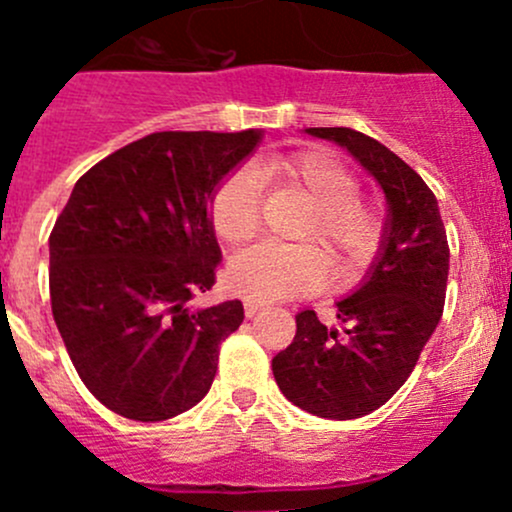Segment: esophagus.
Masks as SVG:
<instances>
[{"label":"esophagus","mask_w":512,"mask_h":512,"mask_svg":"<svg viewBox=\"0 0 512 512\" xmlns=\"http://www.w3.org/2000/svg\"><path fill=\"white\" fill-rule=\"evenodd\" d=\"M243 308H245V316H247V318H255L257 313H260L262 308H265V303H260V301H252V299H245Z\"/></svg>","instance_id":"esophagus-1"}]
</instances>
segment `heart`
Segmentation results:
<instances>
[{
    "instance_id": "heart-1",
    "label": "heart",
    "mask_w": 512,
    "mask_h": 512,
    "mask_svg": "<svg viewBox=\"0 0 512 512\" xmlns=\"http://www.w3.org/2000/svg\"><path fill=\"white\" fill-rule=\"evenodd\" d=\"M269 179L294 189L311 204V213L296 228V238L328 250L338 282H357L384 250L386 213L359 194L362 182L350 165L325 148L274 155L262 165ZM213 233L230 247L250 243L260 233L262 187L247 170L228 172L209 201ZM328 279V262L313 245H255L233 257L228 286L257 301H279L313 294Z\"/></svg>"
}]
</instances>
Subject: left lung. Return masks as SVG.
<instances>
[{"label":"left lung","mask_w":512,"mask_h":512,"mask_svg":"<svg viewBox=\"0 0 512 512\" xmlns=\"http://www.w3.org/2000/svg\"><path fill=\"white\" fill-rule=\"evenodd\" d=\"M306 133L335 140L374 174L389 201V233L367 282L338 301L340 328L301 311L272 372L301 411L352 420L384 406L418 364L445 308L449 245L432 189L386 145L352 128Z\"/></svg>","instance_id":"8db88e82"}]
</instances>
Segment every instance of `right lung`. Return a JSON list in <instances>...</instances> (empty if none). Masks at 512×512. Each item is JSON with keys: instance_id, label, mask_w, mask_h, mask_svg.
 Instances as JSON below:
<instances>
[{"instance_id": "add662e5", "label": "right lung", "mask_w": 512, "mask_h": 512, "mask_svg": "<svg viewBox=\"0 0 512 512\" xmlns=\"http://www.w3.org/2000/svg\"><path fill=\"white\" fill-rule=\"evenodd\" d=\"M262 131H162L77 179L50 233V306L77 374L140 423L189 411L211 389L243 303L192 308L216 284L213 189Z\"/></svg>"}]
</instances>
